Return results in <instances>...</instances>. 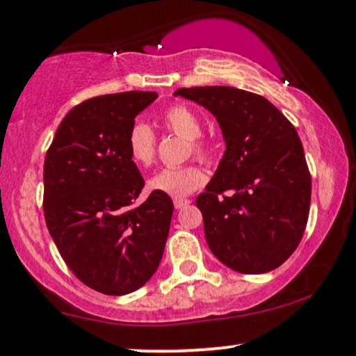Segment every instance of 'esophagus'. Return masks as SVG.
<instances>
[{"label":"esophagus","mask_w":356,"mask_h":356,"mask_svg":"<svg viewBox=\"0 0 356 356\" xmlns=\"http://www.w3.org/2000/svg\"><path fill=\"white\" fill-rule=\"evenodd\" d=\"M192 201H190L188 198H176L174 200V206H176V209H182L185 208V206H188Z\"/></svg>","instance_id":"obj_1"}]
</instances>
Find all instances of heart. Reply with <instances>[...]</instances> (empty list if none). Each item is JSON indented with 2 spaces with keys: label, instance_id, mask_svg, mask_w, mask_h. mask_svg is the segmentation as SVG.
<instances>
[{
  "label": "heart",
  "instance_id": "heart-1",
  "mask_svg": "<svg viewBox=\"0 0 356 356\" xmlns=\"http://www.w3.org/2000/svg\"><path fill=\"white\" fill-rule=\"evenodd\" d=\"M161 124L172 134L188 140L192 152L198 158L208 160L214 153L211 142L201 137L203 124L200 116L187 105L176 104L164 111ZM127 153L137 166L148 168L155 160L156 137L145 123H136L127 134ZM206 182V172L198 164H185L177 168H163L148 179V188L155 193L168 195L172 198L187 196Z\"/></svg>",
  "mask_w": 356,
  "mask_h": 356
}]
</instances>
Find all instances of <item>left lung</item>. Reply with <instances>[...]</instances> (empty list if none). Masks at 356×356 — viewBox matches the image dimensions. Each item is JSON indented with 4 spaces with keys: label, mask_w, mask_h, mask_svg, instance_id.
<instances>
[{
    "label": "left lung",
    "mask_w": 356,
    "mask_h": 356,
    "mask_svg": "<svg viewBox=\"0 0 356 356\" xmlns=\"http://www.w3.org/2000/svg\"><path fill=\"white\" fill-rule=\"evenodd\" d=\"M174 95L216 116L224 156L196 198L212 254L240 273L280 267L296 251L310 211L312 176L296 127L262 95L230 86Z\"/></svg>",
    "instance_id": "8db88e82"
}]
</instances>
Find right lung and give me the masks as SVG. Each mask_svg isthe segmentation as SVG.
<instances>
[{"label":"right lung","instance_id":"obj_1","mask_svg":"<svg viewBox=\"0 0 356 356\" xmlns=\"http://www.w3.org/2000/svg\"><path fill=\"white\" fill-rule=\"evenodd\" d=\"M158 97L129 91L73 107L44 160V219L68 268L99 293L124 296L156 272L174 211L152 192L134 206L144 177L127 153L136 116Z\"/></svg>","mask_w":356,"mask_h":356}]
</instances>
